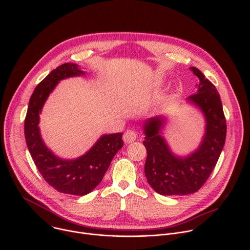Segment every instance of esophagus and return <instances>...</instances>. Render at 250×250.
Listing matches in <instances>:
<instances>
[{"instance_id": "34e87169", "label": "esophagus", "mask_w": 250, "mask_h": 250, "mask_svg": "<svg viewBox=\"0 0 250 250\" xmlns=\"http://www.w3.org/2000/svg\"><path fill=\"white\" fill-rule=\"evenodd\" d=\"M123 138H124L125 144H131V142H133L136 139V133H135V131L128 129L125 132Z\"/></svg>"}]
</instances>
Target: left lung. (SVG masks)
Returning <instances> with one entry per match:
<instances>
[{
  "instance_id": "obj_1",
  "label": "left lung",
  "mask_w": 250,
  "mask_h": 250,
  "mask_svg": "<svg viewBox=\"0 0 250 250\" xmlns=\"http://www.w3.org/2000/svg\"><path fill=\"white\" fill-rule=\"evenodd\" d=\"M190 69L200 83L198 92L188 101L203 112L207 123L199 148L187 157L175 156L161 135L163 117L151 118L144 126L147 150L145 173L148 184L160 195L196 193L208 180L225 146L227 122L219 92L198 68Z\"/></svg>"
}]
</instances>
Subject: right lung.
<instances>
[{
  "label": "right lung",
  "mask_w": 250,
  "mask_h": 250,
  "mask_svg": "<svg viewBox=\"0 0 250 250\" xmlns=\"http://www.w3.org/2000/svg\"><path fill=\"white\" fill-rule=\"evenodd\" d=\"M84 74L75 63H64L52 70L34 89L24 120L26 146L43 179L56 191L76 196L89 194L101 183L114 156L124 146L123 133L104 134L84 155L64 160L55 156L44 145L39 124L47 97L60 80Z\"/></svg>",
  "instance_id": "right-lung-1"
}]
</instances>
